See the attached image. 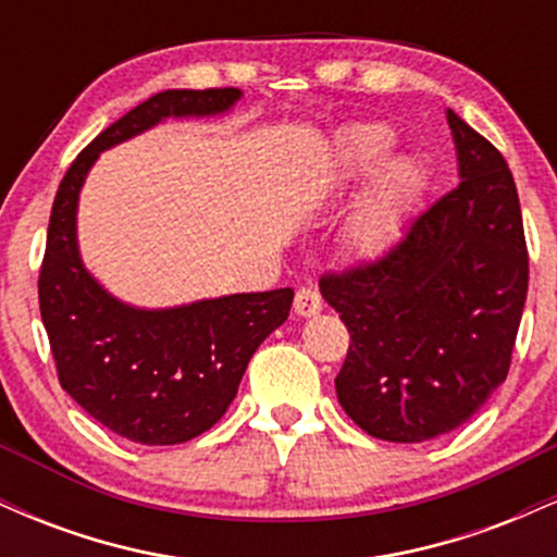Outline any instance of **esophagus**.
I'll return each instance as SVG.
<instances>
[{"label": "esophagus", "mask_w": 557, "mask_h": 557, "mask_svg": "<svg viewBox=\"0 0 557 557\" xmlns=\"http://www.w3.org/2000/svg\"><path fill=\"white\" fill-rule=\"evenodd\" d=\"M293 309H296L298 317H314L322 311V296L314 285H306L300 287L296 293V300H293Z\"/></svg>", "instance_id": "esophagus-1"}]
</instances>
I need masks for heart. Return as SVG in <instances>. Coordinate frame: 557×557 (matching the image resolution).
I'll return each instance as SVG.
<instances>
[{
  "label": "heart",
  "mask_w": 557,
  "mask_h": 557,
  "mask_svg": "<svg viewBox=\"0 0 557 557\" xmlns=\"http://www.w3.org/2000/svg\"><path fill=\"white\" fill-rule=\"evenodd\" d=\"M393 144L395 133L387 125L363 123L343 127L332 146V175L337 181H356L367 175L389 154ZM419 185L421 170L411 157H393L374 171L350 220V238L359 251L380 253L398 238Z\"/></svg>",
  "instance_id": "heart-1"
}]
</instances>
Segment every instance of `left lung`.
I'll list each match as a JSON object with an SVG mask.
<instances>
[{
  "mask_svg": "<svg viewBox=\"0 0 557 557\" xmlns=\"http://www.w3.org/2000/svg\"><path fill=\"white\" fill-rule=\"evenodd\" d=\"M461 183L421 212L385 257L322 274L350 332L337 400L363 432L424 443L469 421L503 385L529 290L513 175L447 110Z\"/></svg>",
  "mask_w": 557,
  "mask_h": 557,
  "instance_id": "8db88e82",
  "label": "left lung"
}]
</instances>
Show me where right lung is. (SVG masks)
I'll use <instances>...</instances> for the list:
<instances>
[{"instance_id": "right-lung-1", "label": "right lung", "mask_w": 557, "mask_h": 557, "mask_svg": "<svg viewBox=\"0 0 557 557\" xmlns=\"http://www.w3.org/2000/svg\"><path fill=\"white\" fill-rule=\"evenodd\" d=\"M238 88L162 91L133 107L75 157L57 188L38 306L65 393L107 430L140 445L188 443L233 403L248 361L290 314L293 290L235 293L175 309H136L83 267L78 194L96 157L164 117H212Z\"/></svg>"}]
</instances>
